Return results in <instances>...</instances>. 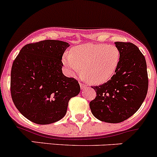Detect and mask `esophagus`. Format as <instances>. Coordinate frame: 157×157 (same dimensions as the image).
I'll return each instance as SVG.
<instances>
[{
    "label": "esophagus",
    "instance_id": "esophagus-1",
    "mask_svg": "<svg viewBox=\"0 0 157 157\" xmlns=\"http://www.w3.org/2000/svg\"><path fill=\"white\" fill-rule=\"evenodd\" d=\"M86 85H85V84H83V83H82V82H80V88H81L82 89H85V88H86Z\"/></svg>",
    "mask_w": 157,
    "mask_h": 157
}]
</instances>
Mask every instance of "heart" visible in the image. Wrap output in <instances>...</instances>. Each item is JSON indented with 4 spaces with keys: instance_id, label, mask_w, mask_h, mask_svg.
I'll return each instance as SVG.
<instances>
[{
    "instance_id": "heart-1",
    "label": "heart",
    "mask_w": 157,
    "mask_h": 157,
    "mask_svg": "<svg viewBox=\"0 0 157 157\" xmlns=\"http://www.w3.org/2000/svg\"><path fill=\"white\" fill-rule=\"evenodd\" d=\"M120 61V52L116 45L87 44L75 46L69 54H64L62 62L71 74L79 72L88 82L100 85L115 74Z\"/></svg>"
}]
</instances>
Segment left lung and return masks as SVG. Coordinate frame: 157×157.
Masks as SVG:
<instances>
[{"instance_id":"obj_1","label":"left lung","mask_w":157,"mask_h":157,"mask_svg":"<svg viewBox=\"0 0 157 157\" xmlns=\"http://www.w3.org/2000/svg\"><path fill=\"white\" fill-rule=\"evenodd\" d=\"M120 61L111 79L93 86L96 97L89 103L93 116L100 121L119 123L140 108L148 91V74L144 55L131 42H115Z\"/></svg>"}]
</instances>
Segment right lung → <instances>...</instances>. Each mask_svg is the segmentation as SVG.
Returning <instances> with one entry per match:
<instances>
[{
	"mask_svg": "<svg viewBox=\"0 0 157 157\" xmlns=\"http://www.w3.org/2000/svg\"><path fill=\"white\" fill-rule=\"evenodd\" d=\"M68 43L44 40L21 49L10 72V94L18 111L31 122L47 125L66 114L68 101L80 92L78 82L62 73Z\"/></svg>",
	"mask_w": 157,
	"mask_h": 157,
	"instance_id": "obj_1",
	"label": "right lung"
}]
</instances>
